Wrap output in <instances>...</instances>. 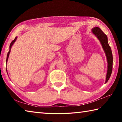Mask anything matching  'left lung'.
<instances>
[{
  "instance_id": "left-lung-1",
  "label": "left lung",
  "mask_w": 122,
  "mask_h": 122,
  "mask_svg": "<svg viewBox=\"0 0 122 122\" xmlns=\"http://www.w3.org/2000/svg\"><path fill=\"white\" fill-rule=\"evenodd\" d=\"M92 32L100 41L107 57V62H108V66H107L108 68H107L106 80V82H105V83H106L110 78L112 71L113 57L112 51H111V49L108 44V37L100 28L94 27L92 28Z\"/></svg>"
}]
</instances>
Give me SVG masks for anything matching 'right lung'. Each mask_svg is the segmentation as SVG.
<instances>
[{"mask_svg":"<svg viewBox=\"0 0 122 122\" xmlns=\"http://www.w3.org/2000/svg\"><path fill=\"white\" fill-rule=\"evenodd\" d=\"M16 39H17V36H16V37H15V39H14V40L13 41H12L11 43V44H10V51H9V52H8V53H7V58H6V64H7V60H8V59H9V55H10V51H11V48H12V46H13V45L14 44V43L15 42V41H16Z\"/></svg>","mask_w":122,"mask_h":122,"instance_id":"obj_1","label":"right lung"}]
</instances>
